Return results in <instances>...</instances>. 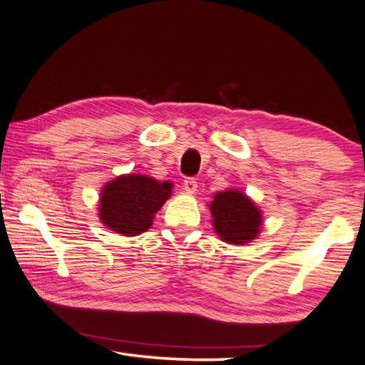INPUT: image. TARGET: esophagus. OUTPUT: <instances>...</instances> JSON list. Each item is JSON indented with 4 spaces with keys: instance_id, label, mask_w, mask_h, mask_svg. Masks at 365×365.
I'll return each instance as SVG.
<instances>
[{
    "instance_id": "1",
    "label": "esophagus",
    "mask_w": 365,
    "mask_h": 365,
    "mask_svg": "<svg viewBox=\"0 0 365 365\" xmlns=\"http://www.w3.org/2000/svg\"><path fill=\"white\" fill-rule=\"evenodd\" d=\"M183 190L187 191V193H190V195H195L196 190H197V182L195 180V178H185Z\"/></svg>"
}]
</instances>
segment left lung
<instances>
[{
    "instance_id": "8db88e82",
    "label": "left lung",
    "mask_w": 365,
    "mask_h": 365,
    "mask_svg": "<svg viewBox=\"0 0 365 365\" xmlns=\"http://www.w3.org/2000/svg\"><path fill=\"white\" fill-rule=\"evenodd\" d=\"M209 207L214 218L212 225L222 241L241 246L255 240L260 233L262 212L242 191H220Z\"/></svg>"
}]
</instances>
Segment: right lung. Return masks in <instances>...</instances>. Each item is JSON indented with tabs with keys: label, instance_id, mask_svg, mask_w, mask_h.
I'll return each mask as SVG.
<instances>
[{
	"label": "right lung",
	"instance_id": "1",
	"mask_svg": "<svg viewBox=\"0 0 365 365\" xmlns=\"http://www.w3.org/2000/svg\"><path fill=\"white\" fill-rule=\"evenodd\" d=\"M170 182H158L142 174L119 175L105 185L98 217L115 233L137 236L153 225V218L172 193Z\"/></svg>",
	"mask_w": 365,
	"mask_h": 365
}]
</instances>
